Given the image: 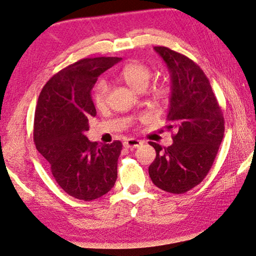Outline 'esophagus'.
Wrapping results in <instances>:
<instances>
[{"mask_svg":"<svg viewBox=\"0 0 256 256\" xmlns=\"http://www.w3.org/2000/svg\"><path fill=\"white\" fill-rule=\"evenodd\" d=\"M142 144H143V142L140 140H136V138H128L124 142V146L127 148H136Z\"/></svg>","mask_w":256,"mask_h":256,"instance_id":"34e87169","label":"esophagus"}]
</instances>
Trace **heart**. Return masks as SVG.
I'll use <instances>...</instances> for the list:
<instances>
[{"instance_id":"obj_1","label":"heart","mask_w":256,"mask_h":256,"mask_svg":"<svg viewBox=\"0 0 256 256\" xmlns=\"http://www.w3.org/2000/svg\"><path fill=\"white\" fill-rule=\"evenodd\" d=\"M153 76V70L146 64L140 62H132L124 66L120 72V78L137 92H143L150 84ZM169 92L164 84H156L152 90V95L156 100H164ZM108 84L105 80H100L92 89V102L97 108H104L108 100Z\"/></svg>"}]
</instances>
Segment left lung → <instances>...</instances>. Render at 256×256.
<instances>
[{
  "instance_id": "obj_1",
  "label": "left lung",
  "mask_w": 256,
  "mask_h": 256,
  "mask_svg": "<svg viewBox=\"0 0 256 256\" xmlns=\"http://www.w3.org/2000/svg\"><path fill=\"white\" fill-rule=\"evenodd\" d=\"M170 73L172 96L168 130L172 144L156 148L148 174L156 186L170 194H184L206 178L224 135V118L210 80L196 62L184 54L154 46Z\"/></svg>"
}]
</instances>
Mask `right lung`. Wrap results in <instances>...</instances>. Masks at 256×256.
<instances>
[{
	"label": "right lung",
	"mask_w": 256,
	"mask_h": 256,
	"mask_svg": "<svg viewBox=\"0 0 256 256\" xmlns=\"http://www.w3.org/2000/svg\"><path fill=\"white\" fill-rule=\"evenodd\" d=\"M118 62L119 57L84 58L60 70L41 90L35 110V146L58 186L84 202L108 194L118 178L122 143L98 145L86 136L88 119L96 116L92 89Z\"/></svg>",
	"instance_id": "1"
}]
</instances>
